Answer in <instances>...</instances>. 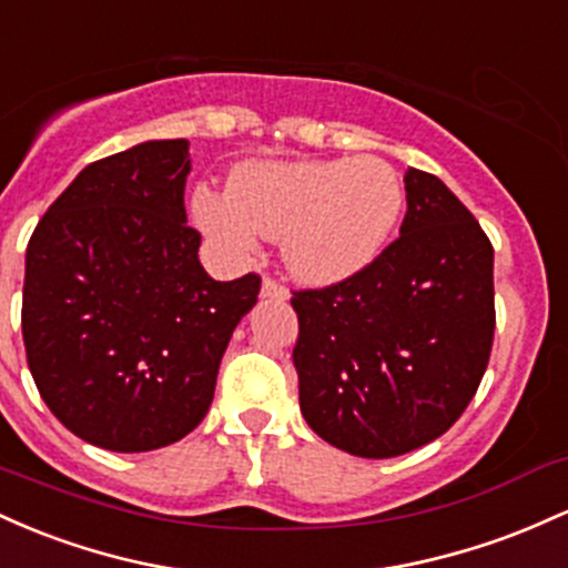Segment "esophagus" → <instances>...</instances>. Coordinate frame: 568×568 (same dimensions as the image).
Here are the masks:
<instances>
[{
  "instance_id": "esophagus-1",
  "label": "esophagus",
  "mask_w": 568,
  "mask_h": 568,
  "mask_svg": "<svg viewBox=\"0 0 568 568\" xmlns=\"http://www.w3.org/2000/svg\"><path fill=\"white\" fill-rule=\"evenodd\" d=\"M260 295H263L265 301H278V303L290 301V290L278 282H273V278H265L263 286H260Z\"/></svg>"
}]
</instances>
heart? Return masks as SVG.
I'll return each mask as SVG.
<instances>
[{"instance_id":"heart-1","label":"heart","mask_w":568,"mask_h":568,"mask_svg":"<svg viewBox=\"0 0 568 568\" xmlns=\"http://www.w3.org/2000/svg\"><path fill=\"white\" fill-rule=\"evenodd\" d=\"M405 209V184L384 158L252 161L227 190L199 187L195 225L222 252L246 260L260 239L282 241L284 265L311 286L341 284L373 265Z\"/></svg>"}]
</instances>
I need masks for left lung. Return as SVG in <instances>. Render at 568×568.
<instances>
[{
    "mask_svg": "<svg viewBox=\"0 0 568 568\" xmlns=\"http://www.w3.org/2000/svg\"><path fill=\"white\" fill-rule=\"evenodd\" d=\"M399 239L373 265L295 292L292 352L311 429L362 458L403 456L456 424L494 343V246L426 171H405Z\"/></svg>",
    "mask_w": 568,
    "mask_h": 568,
    "instance_id": "1",
    "label": "left lung"
}]
</instances>
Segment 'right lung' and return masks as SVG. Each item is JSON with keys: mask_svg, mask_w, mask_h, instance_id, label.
Masks as SVG:
<instances>
[{"mask_svg": "<svg viewBox=\"0 0 568 568\" xmlns=\"http://www.w3.org/2000/svg\"><path fill=\"white\" fill-rule=\"evenodd\" d=\"M187 139H152L80 171L37 225L23 278V346L44 405L118 454L165 448L214 399L260 276L214 282L187 227Z\"/></svg>", "mask_w": 568, "mask_h": 568, "instance_id": "obj_1", "label": "right lung"}]
</instances>
